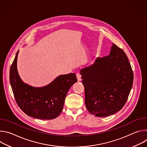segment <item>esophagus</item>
<instances>
[{"instance_id": "34e87169", "label": "esophagus", "mask_w": 147, "mask_h": 147, "mask_svg": "<svg viewBox=\"0 0 147 147\" xmlns=\"http://www.w3.org/2000/svg\"><path fill=\"white\" fill-rule=\"evenodd\" d=\"M76 77H77V81H81V75H80L78 73H76Z\"/></svg>"}]
</instances>
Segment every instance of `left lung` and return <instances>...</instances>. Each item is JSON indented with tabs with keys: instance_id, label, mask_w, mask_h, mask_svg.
<instances>
[{
	"instance_id": "left-lung-1",
	"label": "left lung",
	"mask_w": 147,
	"mask_h": 147,
	"mask_svg": "<svg viewBox=\"0 0 147 147\" xmlns=\"http://www.w3.org/2000/svg\"><path fill=\"white\" fill-rule=\"evenodd\" d=\"M85 88L87 110L97 117L120 111L126 102L133 83V73L124 52L112 44L109 55L97 57L80 70Z\"/></svg>"
}]
</instances>
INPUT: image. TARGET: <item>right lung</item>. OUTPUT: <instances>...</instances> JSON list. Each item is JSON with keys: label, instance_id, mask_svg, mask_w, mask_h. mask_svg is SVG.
<instances>
[{"label": "right lung", "instance_id": "obj_1", "mask_svg": "<svg viewBox=\"0 0 147 147\" xmlns=\"http://www.w3.org/2000/svg\"><path fill=\"white\" fill-rule=\"evenodd\" d=\"M17 52L10 70V82L20 108L28 116L41 120L56 118L63 108L70 87L77 81L75 73L60 75L49 84L35 87L24 82L17 67Z\"/></svg>", "mask_w": 147, "mask_h": 147}]
</instances>
